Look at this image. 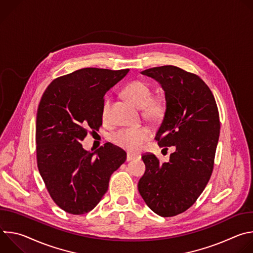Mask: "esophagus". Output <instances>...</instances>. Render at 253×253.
Masks as SVG:
<instances>
[{"label": "esophagus", "mask_w": 253, "mask_h": 253, "mask_svg": "<svg viewBox=\"0 0 253 253\" xmlns=\"http://www.w3.org/2000/svg\"><path fill=\"white\" fill-rule=\"evenodd\" d=\"M135 158H137V155L136 154H133V153H127V161H131V160H134Z\"/></svg>", "instance_id": "esophagus-1"}]
</instances>
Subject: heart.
<instances>
[{
  "mask_svg": "<svg viewBox=\"0 0 253 253\" xmlns=\"http://www.w3.org/2000/svg\"><path fill=\"white\" fill-rule=\"evenodd\" d=\"M123 94L138 108H144V115L156 121L163 115L165 105L161 98H152L151 87L144 81L135 80L129 83ZM111 109V97L107 96L102 104L101 116L104 122H109ZM151 137V131L143 126L129 127L118 130L112 135V141L117 146L129 151H137Z\"/></svg>",
  "mask_w": 253,
  "mask_h": 253,
  "instance_id": "1",
  "label": "heart"
}]
</instances>
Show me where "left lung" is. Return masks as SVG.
I'll return each mask as SVG.
<instances>
[{
    "label": "left lung",
    "instance_id": "8db88e82",
    "mask_svg": "<svg viewBox=\"0 0 253 253\" xmlns=\"http://www.w3.org/2000/svg\"><path fill=\"white\" fill-rule=\"evenodd\" d=\"M141 73L165 92L166 110L155 140L175 151L164 163L152 153L142 155L146 170L138 190L152 211L171 217L191 207L209 181L220 132L218 108L205 82L183 69L167 65Z\"/></svg>",
    "mask_w": 253,
    "mask_h": 253
}]
</instances>
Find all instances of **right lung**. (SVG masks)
Instances as JSON below:
<instances>
[{"mask_svg": "<svg viewBox=\"0 0 253 253\" xmlns=\"http://www.w3.org/2000/svg\"><path fill=\"white\" fill-rule=\"evenodd\" d=\"M129 69L84 68L61 76L45 90L37 111V165L47 190L64 211H91L108 190L109 180L126 160V152L106 143L95 152L80 143L102 125L105 93Z\"/></svg>", "mask_w": 253, "mask_h": 253, "instance_id": "1", "label": "right lung"}]
</instances>
